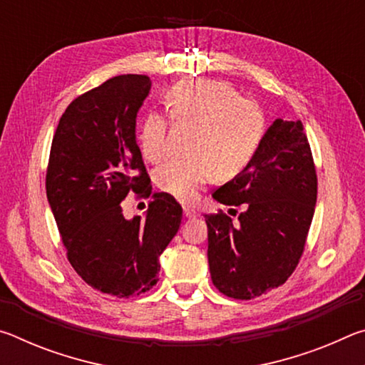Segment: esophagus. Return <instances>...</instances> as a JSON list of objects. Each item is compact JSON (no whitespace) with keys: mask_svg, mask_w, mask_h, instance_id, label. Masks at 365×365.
Here are the masks:
<instances>
[{"mask_svg":"<svg viewBox=\"0 0 365 365\" xmlns=\"http://www.w3.org/2000/svg\"><path fill=\"white\" fill-rule=\"evenodd\" d=\"M183 214H185V217H187V219H196L197 215H200L193 207H183Z\"/></svg>","mask_w":365,"mask_h":365,"instance_id":"1","label":"esophagus"}]
</instances>
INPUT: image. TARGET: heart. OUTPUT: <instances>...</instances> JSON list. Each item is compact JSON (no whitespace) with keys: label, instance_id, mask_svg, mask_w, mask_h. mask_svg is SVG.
I'll return each instance as SVG.
<instances>
[{"label":"heart","instance_id":"1","mask_svg":"<svg viewBox=\"0 0 365 365\" xmlns=\"http://www.w3.org/2000/svg\"><path fill=\"white\" fill-rule=\"evenodd\" d=\"M174 123L195 127L190 159H175L156 172L158 187L180 201H195L217 174L237 177L255 159L264 137V113L251 98L238 96L230 83L201 78L178 82L164 96ZM138 148L150 163L168 156V119L153 110L140 123Z\"/></svg>","mask_w":365,"mask_h":365}]
</instances>
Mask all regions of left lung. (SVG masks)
<instances>
[{
  "mask_svg": "<svg viewBox=\"0 0 365 365\" xmlns=\"http://www.w3.org/2000/svg\"><path fill=\"white\" fill-rule=\"evenodd\" d=\"M212 196L245 207L237 222L224 211L205 215L214 287L228 298L255 299L283 285L304 251L317 201L316 165L301 120L277 119L248 168Z\"/></svg>",
  "mask_w": 365,
  "mask_h": 365,
  "instance_id": "left-lung-1",
  "label": "left lung"
}]
</instances>
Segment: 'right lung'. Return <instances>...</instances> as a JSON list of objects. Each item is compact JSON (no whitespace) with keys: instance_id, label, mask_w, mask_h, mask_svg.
Segmentation results:
<instances>
[{"instance_id":"obj_1","label":"right lung","mask_w":365,"mask_h":365,"mask_svg":"<svg viewBox=\"0 0 365 365\" xmlns=\"http://www.w3.org/2000/svg\"><path fill=\"white\" fill-rule=\"evenodd\" d=\"M148 76L127 73L77 96L61 115L46 169V196L73 270L117 298L150 292L159 256L175 237L182 206L154 193L146 217H123L125 196H151L135 138Z\"/></svg>"}]
</instances>
